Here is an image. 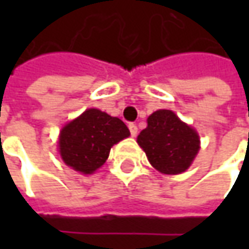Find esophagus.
Wrapping results in <instances>:
<instances>
[{
    "instance_id": "esophagus-1",
    "label": "esophagus",
    "mask_w": 249,
    "mask_h": 249,
    "mask_svg": "<svg viewBox=\"0 0 249 249\" xmlns=\"http://www.w3.org/2000/svg\"><path fill=\"white\" fill-rule=\"evenodd\" d=\"M129 130H130V134H131L133 137H136V136H137V133H139V129H137V126H136L134 123H130Z\"/></svg>"
}]
</instances>
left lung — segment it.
<instances>
[{"mask_svg": "<svg viewBox=\"0 0 249 249\" xmlns=\"http://www.w3.org/2000/svg\"><path fill=\"white\" fill-rule=\"evenodd\" d=\"M147 123L137 142L145 151L149 163L165 175H178L187 170L199 149L196 130L167 109L154 112Z\"/></svg>", "mask_w": 249, "mask_h": 249, "instance_id": "1", "label": "left lung"}]
</instances>
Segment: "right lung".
<instances>
[{
  "instance_id": "right-lung-1",
  "label": "right lung",
  "mask_w": 249,
  "mask_h": 249,
  "mask_svg": "<svg viewBox=\"0 0 249 249\" xmlns=\"http://www.w3.org/2000/svg\"><path fill=\"white\" fill-rule=\"evenodd\" d=\"M129 136L119 118L91 108L61 130L59 152L68 166L90 175L105 163L112 145Z\"/></svg>"
}]
</instances>
